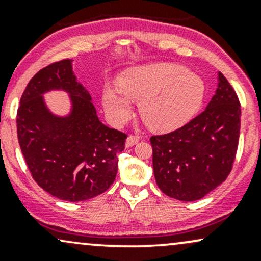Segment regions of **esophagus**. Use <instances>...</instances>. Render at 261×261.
I'll list each match as a JSON object with an SVG mask.
<instances>
[{"mask_svg":"<svg viewBox=\"0 0 261 261\" xmlns=\"http://www.w3.org/2000/svg\"><path fill=\"white\" fill-rule=\"evenodd\" d=\"M137 142H139V136H136V135H130L126 140V146L127 147H131V146L136 145Z\"/></svg>","mask_w":261,"mask_h":261,"instance_id":"obj_1","label":"esophagus"}]
</instances>
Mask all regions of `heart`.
Masks as SVG:
<instances>
[{"label": "heart", "instance_id": "b5f03b06", "mask_svg": "<svg viewBox=\"0 0 261 261\" xmlns=\"http://www.w3.org/2000/svg\"><path fill=\"white\" fill-rule=\"evenodd\" d=\"M119 86L103 87L101 101L108 119L122 124L133 114L134 100H141V116L155 131L180 127L195 115L205 97L201 77L174 64L131 68L120 77Z\"/></svg>", "mask_w": 261, "mask_h": 261}]
</instances>
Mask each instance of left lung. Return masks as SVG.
Listing matches in <instances>:
<instances>
[{
  "label": "left lung",
  "mask_w": 261,
  "mask_h": 261,
  "mask_svg": "<svg viewBox=\"0 0 261 261\" xmlns=\"http://www.w3.org/2000/svg\"><path fill=\"white\" fill-rule=\"evenodd\" d=\"M241 103L222 73L201 114L172 133L152 136L158 188L180 201H196L226 180L236 160Z\"/></svg>",
  "instance_id": "1"
}]
</instances>
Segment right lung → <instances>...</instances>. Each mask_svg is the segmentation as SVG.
I'll return each instance as SVG.
<instances>
[{
    "label": "right lung",
    "instance_id": "1",
    "mask_svg": "<svg viewBox=\"0 0 261 261\" xmlns=\"http://www.w3.org/2000/svg\"><path fill=\"white\" fill-rule=\"evenodd\" d=\"M72 60L41 68L27 85L17 112V134L29 172L45 191L65 201L95 197L118 173V155L127 135L101 124L92 98L76 81ZM70 93L73 112L60 118L48 112L42 93Z\"/></svg>",
    "mask_w": 261,
    "mask_h": 261
}]
</instances>
